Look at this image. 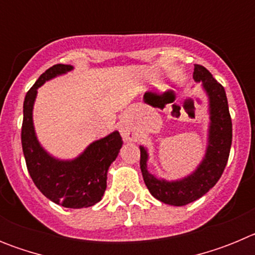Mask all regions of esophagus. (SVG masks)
Returning <instances> with one entry per match:
<instances>
[{"label": "esophagus", "instance_id": "34e87169", "mask_svg": "<svg viewBox=\"0 0 255 255\" xmlns=\"http://www.w3.org/2000/svg\"><path fill=\"white\" fill-rule=\"evenodd\" d=\"M120 132L121 136L125 141H135L136 140V132L132 130V128H130L129 125H126V124H123L120 126Z\"/></svg>", "mask_w": 255, "mask_h": 255}]
</instances>
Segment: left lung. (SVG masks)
<instances>
[{"instance_id":"8db88e82","label":"left lung","mask_w":255,"mask_h":255,"mask_svg":"<svg viewBox=\"0 0 255 255\" xmlns=\"http://www.w3.org/2000/svg\"><path fill=\"white\" fill-rule=\"evenodd\" d=\"M193 79L202 83L209 116L206 153L195 170L176 180L157 177L148 171V149L143 145L139 147L141 175L148 190L159 202L175 207L186 206L199 199L216 185L226 167L233 141V124L224 87L200 65L194 66Z\"/></svg>"}]
</instances>
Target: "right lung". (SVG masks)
<instances>
[{"label":"right lung","mask_w":255,"mask_h":255,"mask_svg":"<svg viewBox=\"0 0 255 255\" xmlns=\"http://www.w3.org/2000/svg\"><path fill=\"white\" fill-rule=\"evenodd\" d=\"M71 65L58 64L39 76L26 93L21 128L22 152L35 186L44 197L66 208H87L102 199L107 188V172L123 147L120 132L92 141L75 158L61 159L47 152L38 140L33 121L38 88L57 76L73 71Z\"/></svg>","instance_id":"right-lung-1"}]
</instances>
